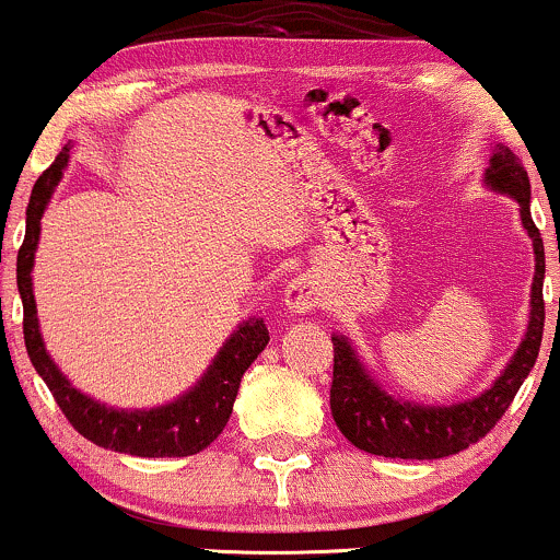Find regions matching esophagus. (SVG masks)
I'll list each match as a JSON object with an SVG mask.
<instances>
[{"label":"esophagus","instance_id":"esophagus-1","mask_svg":"<svg viewBox=\"0 0 560 560\" xmlns=\"http://www.w3.org/2000/svg\"><path fill=\"white\" fill-rule=\"evenodd\" d=\"M282 302H285L288 312H296V315H306V312L317 310L323 304L320 282L310 278V275H299V278L288 282Z\"/></svg>","mask_w":560,"mask_h":560}]
</instances>
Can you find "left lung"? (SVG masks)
Masks as SVG:
<instances>
[{
	"label": "left lung",
	"instance_id": "8db88e82",
	"mask_svg": "<svg viewBox=\"0 0 560 560\" xmlns=\"http://www.w3.org/2000/svg\"><path fill=\"white\" fill-rule=\"evenodd\" d=\"M486 189L513 197L518 202L521 224L534 245V280L528 323L513 358L499 376L475 398L451 402V406H427L406 398H395L384 384L371 374L352 339L345 334H330L334 341V384H330V413L341 435L376 456L389 459H441L478 443L499 422L523 378L534 369L542 345L545 328V245L532 219V184L523 162L508 147L497 143L491 149L489 167L483 173ZM560 310V299H558Z\"/></svg>",
	"mask_w": 560,
	"mask_h": 560
}]
</instances>
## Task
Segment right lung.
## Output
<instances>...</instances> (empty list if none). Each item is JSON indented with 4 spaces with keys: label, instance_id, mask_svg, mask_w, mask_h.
Wrapping results in <instances>:
<instances>
[{
    "label": "right lung",
    "instance_id": "add662e5",
    "mask_svg": "<svg viewBox=\"0 0 560 560\" xmlns=\"http://www.w3.org/2000/svg\"><path fill=\"white\" fill-rule=\"evenodd\" d=\"M71 147L66 143L56 162L37 178L32 189V200L26 208V237L18 250V293L23 302V339L32 365L42 382L50 387L61 411L71 427L95 446L119 451L130 456H191L208 448L221 435L232 417L234 398H237L240 378L250 369V363L269 345V330L264 317H248L226 336L221 350L210 360L206 374L186 389L176 400H167L154 408H114L90 398L77 389L56 365L47 352L39 330L37 302H34V254L39 245L42 215H45L56 186L61 184L63 171L69 167Z\"/></svg>",
    "mask_w": 560,
    "mask_h": 560
}]
</instances>
